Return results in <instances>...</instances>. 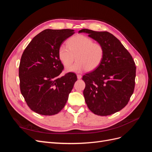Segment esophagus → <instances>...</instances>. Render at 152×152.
<instances>
[{
	"mask_svg": "<svg viewBox=\"0 0 152 152\" xmlns=\"http://www.w3.org/2000/svg\"><path fill=\"white\" fill-rule=\"evenodd\" d=\"M77 79H80L81 78H82V75H79V74L77 75Z\"/></svg>",
	"mask_w": 152,
	"mask_h": 152,
	"instance_id": "esophagus-1",
	"label": "esophagus"
}]
</instances>
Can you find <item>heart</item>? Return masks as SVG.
<instances>
[{
  "label": "heart",
  "mask_w": 152,
  "mask_h": 152,
  "mask_svg": "<svg viewBox=\"0 0 152 152\" xmlns=\"http://www.w3.org/2000/svg\"><path fill=\"white\" fill-rule=\"evenodd\" d=\"M104 55L103 45L93 42L91 38L83 35H77L67 41V45L62 44L58 49V58L65 67L76 59L73 66L66 68L68 72L93 71L102 63Z\"/></svg>",
  "instance_id": "1"
}]
</instances>
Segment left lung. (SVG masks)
<instances>
[{"label": "left lung", "instance_id": "obj_1", "mask_svg": "<svg viewBox=\"0 0 152 152\" xmlns=\"http://www.w3.org/2000/svg\"><path fill=\"white\" fill-rule=\"evenodd\" d=\"M79 32L88 34L104 49L100 65L82 77L87 107L100 116L120 111L127 105L134 89L136 66L132 56L120 40L108 31L82 29Z\"/></svg>", "mask_w": 152, "mask_h": 152}]
</instances>
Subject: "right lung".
Here are the masks:
<instances>
[{"mask_svg": "<svg viewBox=\"0 0 152 152\" xmlns=\"http://www.w3.org/2000/svg\"><path fill=\"white\" fill-rule=\"evenodd\" d=\"M74 33L70 29H46L37 35L23 53L19 66L20 91L32 111L53 115L65 107L77 77L72 72L58 77L64 68L58 49Z\"/></svg>", "mask_w": 152, "mask_h": 152, "instance_id": "1", "label": "right lung"}]
</instances>
